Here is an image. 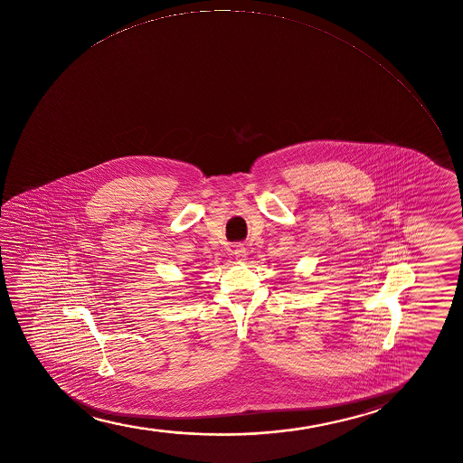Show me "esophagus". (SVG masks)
<instances>
[{
	"instance_id": "1",
	"label": "esophagus",
	"mask_w": 463,
	"mask_h": 463,
	"mask_svg": "<svg viewBox=\"0 0 463 463\" xmlns=\"http://www.w3.org/2000/svg\"><path fill=\"white\" fill-rule=\"evenodd\" d=\"M233 255L238 262H244L247 253H245V249L242 245H236V247H234Z\"/></svg>"
}]
</instances>
